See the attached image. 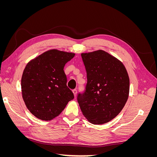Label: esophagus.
Instances as JSON below:
<instances>
[{"instance_id":"1","label":"esophagus","mask_w":157,"mask_h":157,"mask_svg":"<svg viewBox=\"0 0 157 157\" xmlns=\"http://www.w3.org/2000/svg\"><path fill=\"white\" fill-rule=\"evenodd\" d=\"M73 94H74L75 97H76V96H77V90H76V89L73 90Z\"/></svg>"}]
</instances>
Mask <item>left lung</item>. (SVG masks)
Here are the masks:
<instances>
[{"instance_id":"8db88e82","label":"left lung","mask_w":157,"mask_h":157,"mask_svg":"<svg viewBox=\"0 0 157 157\" xmlns=\"http://www.w3.org/2000/svg\"><path fill=\"white\" fill-rule=\"evenodd\" d=\"M81 57L87 83L77 101L84 116L94 124H105L116 117L124 107L130 80L124 65L115 57L98 50Z\"/></svg>"}]
</instances>
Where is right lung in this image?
<instances>
[{
  "mask_svg": "<svg viewBox=\"0 0 157 157\" xmlns=\"http://www.w3.org/2000/svg\"><path fill=\"white\" fill-rule=\"evenodd\" d=\"M74 56L73 53L51 50L26 65L21 78L22 97L27 109L36 118L53 119L73 99L63 69Z\"/></svg>",
  "mask_w": 157,
  "mask_h": 157,
  "instance_id": "add662e5",
  "label": "right lung"
}]
</instances>
